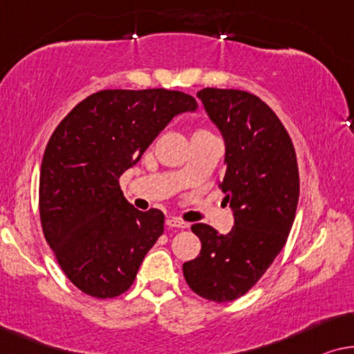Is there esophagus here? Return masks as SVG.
I'll return each instance as SVG.
<instances>
[{
    "mask_svg": "<svg viewBox=\"0 0 354 354\" xmlns=\"http://www.w3.org/2000/svg\"><path fill=\"white\" fill-rule=\"evenodd\" d=\"M167 225L170 227H176V229H187L189 227V223L179 220V218H168L167 220Z\"/></svg>",
    "mask_w": 354,
    "mask_h": 354,
    "instance_id": "esophagus-1",
    "label": "esophagus"
}]
</instances>
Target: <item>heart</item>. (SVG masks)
<instances>
[{
	"mask_svg": "<svg viewBox=\"0 0 354 354\" xmlns=\"http://www.w3.org/2000/svg\"><path fill=\"white\" fill-rule=\"evenodd\" d=\"M196 133H210V131H208V129H205V128H201V129H197Z\"/></svg>",
	"mask_w": 354,
	"mask_h": 354,
	"instance_id": "obj_1",
	"label": "heart"
}]
</instances>
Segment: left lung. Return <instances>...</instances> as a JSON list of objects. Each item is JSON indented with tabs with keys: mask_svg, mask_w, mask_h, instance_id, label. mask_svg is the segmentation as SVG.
Returning a JSON list of instances; mask_svg holds the SVG:
<instances>
[{
	"mask_svg": "<svg viewBox=\"0 0 354 354\" xmlns=\"http://www.w3.org/2000/svg\"><path fill=\"white\" fill-rule=\"evenodd\" d=\"M226 142L221 191L234 212L229 234L203 223L197 258L183 265L194 293L223 303L245 295L286 245L300 194L297 153L286 127L260 97L241 89L197 93Z\"/></svg>",
	"mask_w": 354,
	"mask_h": 354,
	"instance_id": "8db88e82",
	"label": "left lung"
}]
</instances>
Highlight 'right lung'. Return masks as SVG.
I'll return each mask as SVG.
<instances>
[{
	"label": "right lung",
	"mask_w": 354,
	"mask_h": 354,
	"mask_svg": "<svg viewBox=\"0 0 354 354\" xmlns=\"http://www.w3.org/2000/svg\"><path fill=\"white\" fill-rule=\"evenodd\" d=\"M196 99L181 91L102 89L78 102L49 138L39 171V220L46 242L73 286L106 300L125 293L165 215L139 212L118 178L157 134Z\"/></svg>",
	"instance_id": "1"
}]
</instances>
